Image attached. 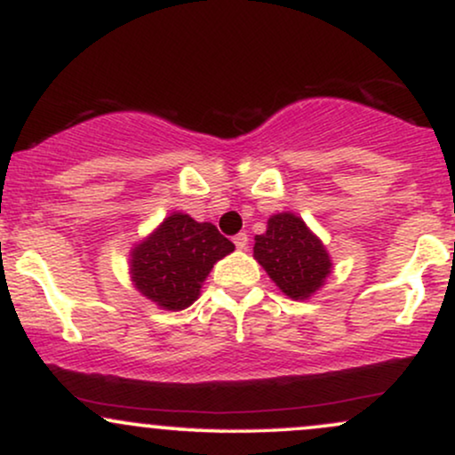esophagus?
<instances>
[{
    "instance_id": "34e87169",
    "label": "esophagus",
    "mask_w": 455,
    "mask_h": 455,
    "mask_svg": "<svg viewBox=\"0 0 455 455\" xmlns=\"http://www.w3.org/2000/svg\"><path fill=\"white\" fill-rule=\"evenodd\" d=\"M233 242H235V245H237V250H248V235L245 233L235 235Z\"/></svg>"
}]
</instances>
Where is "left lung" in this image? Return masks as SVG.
<instances>
[{
	"mask_svg": "<svg viewBox=\"0 0 455 455\" xmlns=\"http://www.w3.org/2000/svg\"><path fill=\"white\" fill-rule=\"evenodd\" d=\"M254 259L291 299H307L331 274L325 245L291 212L269 218L267 231L254 237Z\"/></svg>",
	"mask_w": 455,
	"mask_h": 455,
	"instance_id": "1",
	"label": "left lung"
}]
</instances>
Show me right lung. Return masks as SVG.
I'll list each match as a JSON object with an SVG mask.
<instances>
[{
    "mask_svg": "<svg viewBox=\"0 0 455 455\" xmlns=\"http://www.w3.org/2000/svg\"><path fill=\"white\" fill-rule=\"evenodd\" d=\"M233 242L212 222L171 213L130 252V274L140 295L164 310H184L201 295L213 265L231 254Z\"/></svg>",
    "mask_w": 455,
    "mask_h": 455,
    "instance_id": "add662e5",
    "label": "right lung"
}]
</instances>
